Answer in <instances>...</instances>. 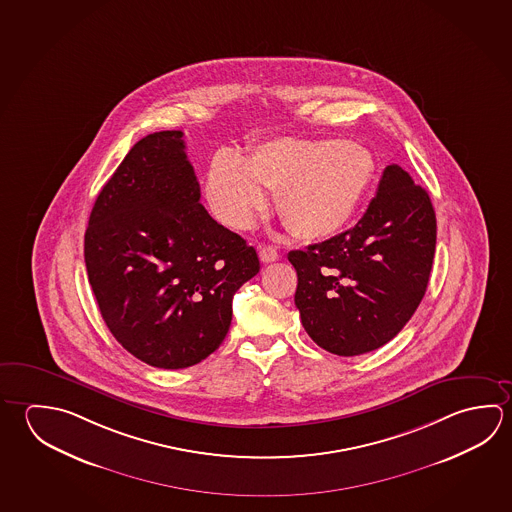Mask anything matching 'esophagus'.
Masks as SVG:
<instances>
[{"instance_id":"obj_1","label":"esophagus","mask_w":512,"mask_h":512,"mask_svg":"<svg viewBox=\"0 0 512 512\" xmlns=\"http://www.w3.org/2000/svg\"><path fill=\"white\" fill-rule=\"evenodd\" d=\"M259 257L262 262H275L278 259V252L273 246H260Z\"/></svg>"}]
</instances>
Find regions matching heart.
Returning a JSON list of instances; mask_svg holds the SVG:
<instances>
[{
  "instance_id": "1",
  "label": "heart",
  "mask_w": 512,
  "mask_h": 512,
  "mask_svg": "<svg viewBox=\"0 0 512 512\" xmlns=\"http://www.w3.org/2000/svg\"><path fill=\"white\" fill-rule=\"evenodd\" d=\"M376 176L365 147L341 140L282 138L260 145L246 160L219 153L207 172L208 207L219 223L246 230L278 194V214L304 241L340 234L356 216Z\"/></svg>"
}]
</instances>
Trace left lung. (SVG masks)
Masks as SVG:
<instances>
[{"label":"left lung","mask_w":512,"mask_h":512,"mask_svg":"<svg viewBox=\"0 0 512 512\" xmlns=\"http://www.w3.org/2000/svg\"><path fill=\"white\" fill-rule=\"evenodd\" d=\"M435 243L428 192L399 165H388L358 225L287 253L311 340L338 356H359L392 340L426 293Z\"/></svg>","instance_id":"8db88e82"}]
</instances>
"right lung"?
<instances>
[{
	"mask_svg": "<svg viewBox=\"0 0 512 512\" xmlns=\"http://www.w3.org/2000/svg\"><path fill=\"white\" fill-rule=\"evenodd\" d=\"M199 198L183 133L160 131L133 145L91 210L84 260L100 314L151 367H192L219 349L235 291L259 273L255 248Z\"/></svg>",
	"mask_w": 512,
	"mask_h": 512,
	"instance_id": "right-lung-1",
	"label": "right lung"
}]
</instances>
